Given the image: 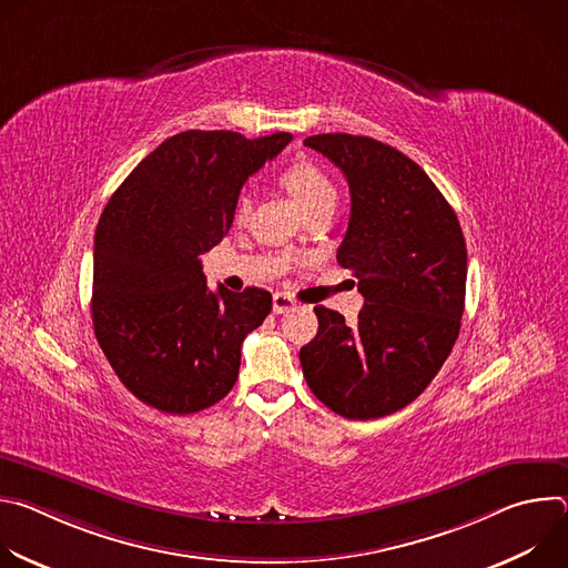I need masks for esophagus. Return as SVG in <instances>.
Masks as SVG:
<instances>
[{
  "label": "esophagus",
  "mask_w": 568,
  "mask_h": 568,
  "mask_svg": "<svg viewBox=\"0 0 568 568\" xmlns=\"http://www.w3.org/2000/svg\"><path fill=\"white\" fill-rule=\"evenodd\" d=\"M272 307H274V314H285V312H292L296 307V301L287 292H276Z\"/></svg>",
  "instance_id": "obj_1"
}]
</instances>
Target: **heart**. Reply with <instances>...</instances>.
Returning <instances> with one entry per match:
<instances>
[{
	"mask_svg": "<svg viewBox=\"0 0 568 568\" xmlns=\"http://www.w3.org/2000/svg\"><path fill=\"white\" fill-rule=\"evenodd\" d=\"M281 184L305 213H312L321 206H335L337 202L335 184L316 164H312V161H296V164L287 166L281 173ZM247 213H250V197L242 195L237 200L235 220L245 222Z\"/></svg>",
	"mask_w": 568,
	"mask_h": 568,
	"instance_id": "heart-1",
	"label": "heart"
}]
</instances>
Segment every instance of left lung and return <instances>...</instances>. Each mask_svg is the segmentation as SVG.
Masks as SVG:
<instances>
[{"mask_svg":"<svg viewBox=\"0 0 568 568\" xmlns=\"http://www.w3.org/2000/svg\"><path fill=\"white\" fill-rule=\"evenodd\" d=\"M328 156L351 189L337 263L353 270L357 326L316 305V337L301 348L310 390L348 420L412 404L449 357L465 307L467 250L458 217L427 173L399 150L355 134L303 141Z\"/></svg>","mask_w":568,"mask_h":568,"instance_id":"8db88e82","label":"left lung"}]
</instances>
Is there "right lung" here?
<instances>
[{
    "mask_svg": "<svg viewBox=\"0 0 568 568\" xmlns=\"http://www.w3.org/2000/svg\"><path fill=\"white\" fill-rule=\"evenodd\" d=\"M290 141V132H180L154 148L103 209L94 333L123 386L148 407L186 416L233 388L242 342L270 314L272 294L224 285L211 292L200 256L229 233L242 184Z\"/></svg>",
    "mask_w": 568,
    "mask_h": 568,
    "instance_id": "obj_1",
    "label": "right lung"
}]
</instances>
